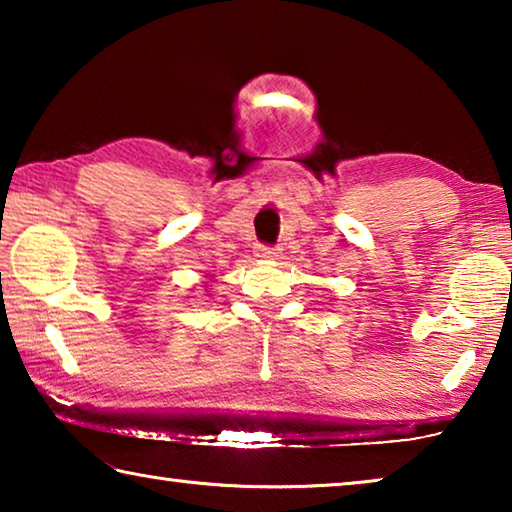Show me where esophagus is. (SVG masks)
Here are the masks:
<instances>
[{
    "instance_id": "34e87169",
    "label": "esophagus",
    "mask_w": 512,
    "mask_h": 512,
    "mask_svg": "<svg viewBox=\"0 0 512 512\" xmlns=\"http://www.w3.org/2000/svg\"><path fill=\"white\" fill-rule=\"evenodd\" d=\"M257 255L264 257V259H277V257H280V248L259 244V246H257Z\"/></svg>"
}]
</instances>
